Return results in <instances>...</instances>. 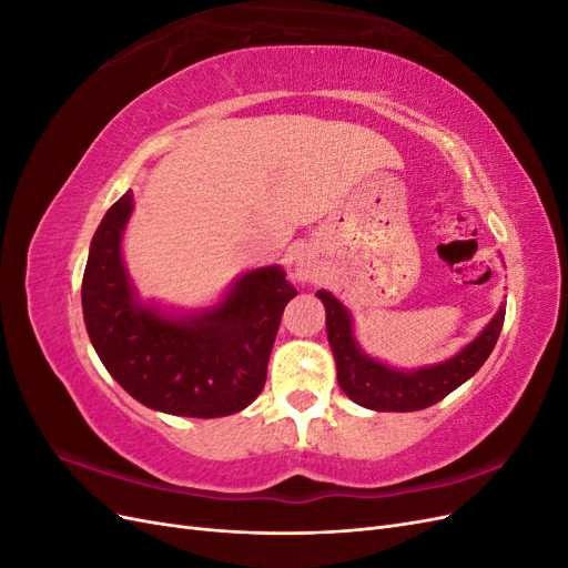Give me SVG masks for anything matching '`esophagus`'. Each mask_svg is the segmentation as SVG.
Listing matches in <instances>:
<instances>
[{
  "label": "esophagus",
  "instance_id": "obj_1",
  "mask_svg": "<svg viewBox=\"0 0 568 568\" xmlns=\"http://www.w3.org/2000/svg\"><path fill=\"white\" fill-rule=\"evenodd\" d=\"M296 277L301 280V282H307L313 277V265L305 261V257H301V261L296 263Z\"/></svg>",
  "mask_w": 568,
  "mask_h": 568
}]
</instances>
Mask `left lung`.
<instances>
[{
	"instance_id": "left-lung-1",
	"label": "left lung",
	"mask_w": 568,
	"mask_h": 568,
	"mask_svg": "<svg viewBox=\"0 0 568 568\" xmlns=\"http://www.w3.org/2000/svg\"><path fill=\"white\" fill-rule=\"evenodd\" d=\"M317 298L326 307V336L336 359L338 386L353 403L376 412H415L443 400L486 363L505 322V307H500L486 329L455 357L440 365L403 372L376 363L359 351L351 313L329 291H317Z\"/></svg>"
}]
</instances>
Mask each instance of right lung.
<instances>
[{"label":"right lung","mask_w":568,"mask_h":568,"mask_svg":"<svg viewBox=\"0 0 568 568\" xmlns=\"http://www.w3.org/2000/svg\"><path fill=\"white\" fill-rule=\"evenodd\" d=\"M132 192L94 232L82 277V315L92 346L113 379L142 405L180 417H227L251 405L286 303L298 291L277 265L246 272L225 301L189 317L163 315L134 296L120 242Z\"/></svg>","instance_id":"obj_1"}]
</instances>
